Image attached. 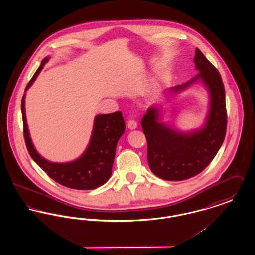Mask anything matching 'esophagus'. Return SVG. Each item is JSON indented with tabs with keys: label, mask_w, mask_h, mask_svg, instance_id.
Returning a JSON list of instances; mask_svg holds the SVG:
<instances>
[{
	"label": "esophagus",
	"mask_w": 255,
	"mask_h": 255,
	"mask_svg": "<svg viewBox=\"0 0 255 255\" xmlns=\"http://www.w3.org/2000/svg\"><path fill=\"white\" fill-rule=\"evenodd\" d=\"M127 126H128V128H129L130 130H133V129H135V128H136V126H137V122H136V121H134V120H130V121L128 122Z\"/></svg>",
	"instance_id": "obj_1"
}]
</instances>
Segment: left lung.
Masks as SVG:
<instances>
[{
    "label": "left lung",
    "instance_id": "1",
    "mask_svg": "<svg viewBox=\"0 0 255 255\" xmlns=\"http://www.w3.org/2000/svg\"><path fill=\"white\" fill-rule=\"evenodd\" d=\"M194 62L200 73L172 90L179 92L198 79L206 84L210 93V109L205 127L193 133H178L158 122L157 108H149L141 120L149 167L165 181H183L206 169L226 136L228 116L222 77L199 49H196Z\"/></svg>",
    "mask_w": 255,
    "mask_h": 255
}]
</instances>
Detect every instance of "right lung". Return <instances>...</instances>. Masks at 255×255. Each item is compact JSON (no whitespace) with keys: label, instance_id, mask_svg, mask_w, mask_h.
<instances>
[{"label":"right lung","instance_id":"add662e5","mask_svg":"<svg viewBox=\"0 0 255 255\" xmlns=\"http://www.w3.org/2000/svg\"><path fill=\"white\" fill-rule=\"evenodd\" d=\"M49 58L42 61L24 92L36 79ZM24 137L27 151L42 170L61 185L78 190L95 189L107 182L112 175L117 143L125 131V122L121 111L96 117L93 134L85 153L76 160L68 163H53L42 158L32 145L24 111V95L22 98Z\"/></svg>","mask_w":255,"mask_h":255}]
</instances>
